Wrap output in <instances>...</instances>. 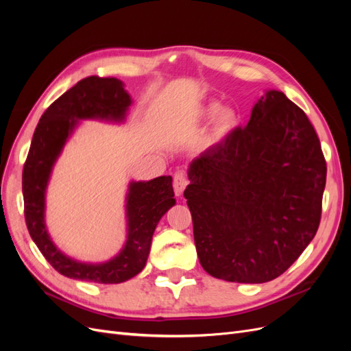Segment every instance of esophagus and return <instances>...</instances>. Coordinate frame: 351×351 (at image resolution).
<instances>
[{"mask_svg": "<svg viewBox=\"0 0 351 351\" xmlns=\"http://www.w3.org/2000/svg\"><path fill=\"white\" fill-rule=\"evenodd\" d=\"M189 184V178L186 177V174L183 171H178L174 176V182H173V187H174V192L177 196L182 195L184 192L186 186Z\"/></svg>", "mask_w": 351, "mask_h": 351, "instance_id": "1", "label": "esophagus"}]
</instances>
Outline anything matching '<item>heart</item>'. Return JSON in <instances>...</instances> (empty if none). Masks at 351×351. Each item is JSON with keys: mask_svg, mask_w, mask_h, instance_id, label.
Here are the masks:
<instances>
[{"mask_svg": "<svg viewBox=\"0 0 351 351\" xmlns=\"http://www.w3.org/2000/svg\"><path fill=\"white\" fill-rule=\"evenodd\" d=\"M218 110H219L218 105H209V107L204 111V115L206 117V119H210V117H214ZM237 123H239V117L234 111H232V110H221L219 114L215 116L214 129H212V134H210V141L217 142V141L222 139V137L227 136L232 129H234Z\"/></svg>", "mask_w": 351, "mask_h": 351, "instance_id": "b5f03b06", "label": "heart"}]
</instances>
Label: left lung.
Returning a JSON list of instances; mask_svg holds the SVG:
<instances>
[{"label":"left lung","instance_id":"8db88e82","mask_svg":"<svg viewBox=\"0 0 351 351\" xmlns=\"http://www.w3.org/2000/svg\"><path fill=\"white\" fill-rule=\"evenodd\" d=\"M184 190L199 262L230 282L280 277L315 237L326 162L302 108L269 90L247 125L190 164Z\"/></svg>","mask_w":351,"mask_h":351}]
</instances>
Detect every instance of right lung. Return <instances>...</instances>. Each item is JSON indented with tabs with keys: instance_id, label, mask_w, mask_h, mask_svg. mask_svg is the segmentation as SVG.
Instances as JSON below:
<instances>
[{
	"instance_id": "right-lung-1",
	"label": "right lung",
	"mask_w": 351,
	"mask_h": 351,
	"mask_svg": "<svg viewBox=\"0 0 351 351\" xmlns=\"http://www.w3.org/2000/svg\"><path fill=\"white\" fill-rule=\"evenodd\" d=\"M132 99L115 77L89 76L62 93L42 114L32 137L23 167L22 187L25 219L32 240L52 268L69 278L98 284H119L133 278L146 265L156 224L176 204L173 178L156 177L132 183L127 195L129 234L120 254L99 265L79 263L64 256L52 244L44 224L45 189L57 156L77 120L105 119L120 121Z\"/></svg>"
}]
</instances>
